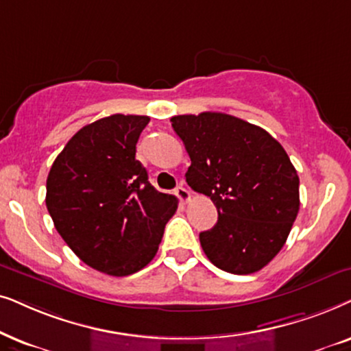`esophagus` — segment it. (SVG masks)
I'll use <instances>...</instances> for the list:
<instances>
[{
  "instance_id": "esophagus-1",
  "label": "esophagus",
  "mask_w": 351,
  "mask_h": 351,
  "mask_svg": "<svg viewBox=\"0 0 351 351\" xmlns=\"http://www.w3.org/2000/svg\"><path fill=\"white\" fill-rule=\"evenodd\" d=\"M175 194H176V197L180 199L181 204H186V202H188V200L191 199L189 191L186 189V188H183V186H178V188L175 189Z\"/></svg>"
}]
</instances>
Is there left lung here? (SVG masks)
Wrapping results in <instances>:
<instances>
[{
    "instance_id": "left-lung-1",
    "label": "left lung",
    "mask_w": 351,
    "mask_h": 351,
    "mask_svg": "<svg viewBox=\"0 0 351 351\" xmlns=\"http://www.w3.org/2000/svg\"><path fill=\"white\" fill-rule=\"evenodd\" d=\"M170 121L191 157L186 181L218 210L217 224L199 234L205 255L228 273L260 271L286 244L300 207L287 152L263 128L221 112Z\"/></svg>"
}]
</instances>
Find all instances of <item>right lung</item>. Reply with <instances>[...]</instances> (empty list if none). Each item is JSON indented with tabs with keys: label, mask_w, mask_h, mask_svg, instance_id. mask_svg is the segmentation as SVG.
I'll use <instances>...</instances> for the list:
<instances>
[{
	"label": "right lung",
	"mask_w": 351,
	"mask_h": 351,
	"mask_svg": "<svg viewBox=\"0 0 351 351\" xmlns=\"http://www.w3.org/2000/svg\"><path fill=\"white\" fill-rule=\"evenodd\" d=\"M147 115L115 114L83 127L56 157L46 180V207L73 254L109 276L143 269L158 250L178 207L158 193L136 160Z\"/></svg>",
	"instance_id": "add662e5"
}]
</instances>
